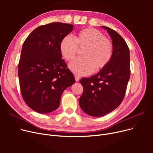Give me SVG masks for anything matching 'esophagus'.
<instances>
[{
  "label": "esophagus",
  "mask_w": 153,
  "mask_h": 153,
  "mask_svg": "<svg viewBox=\"0 0 153 153\" xmlns=\"http://www.w3.org/2000/svg\"><path fill=\"white\" fill-rule=\"evenodd\" d=\"M74 77H75V80L76 81H79V79H80V77L78 76H77V75H76L75 76H74Z\"/></svg>",
  "instance_id": "34e87169"
}]
</instances>
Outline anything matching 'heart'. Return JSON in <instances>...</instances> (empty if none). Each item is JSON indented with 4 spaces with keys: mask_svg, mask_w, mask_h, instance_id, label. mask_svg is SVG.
<instances>
[{
    "mask_svg": "<svg viewBox=\"0 0 153 153\" xmlns=\"http://www.w3.org/2000/svg\"><path fill=\"white\" fill-rule=\"evenodd\" d=\"M60 52L67 61L73 60L83 50L82 58L70 64L69 68L79 76L90 74L94 71L99 72L110 63L114 53V46L105 35L97 29L85 28L74 36L64 37L59 45Z\"/></svg>",
    "mask_w": 153,
    "mask_h": 153,
    "instance_id": "obj_1",
    "label": "heart"
}]
</instances>
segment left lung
I'll return each mask as SVG.
<instances>
[{
    "instance_id": "1",
    "label": "left lung",
    "mask_w": 153,
    "mask_h": 153,
    "mask_svg": "<svg viewBox=\"0 0 153 153\" xmlns=\"http://www.w3.org/2000/svg\"><path fill=\"white\" fill-rule=\"evenodd\" d=\"M112 39L114 53L108 65L97 74L82 78L83 93L79 105L85 114L99 117L116 109L125 95L130 77V50L117 31L102 26Z\"/></svg>"
}]
</instances>
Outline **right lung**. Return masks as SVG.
I'll return each instance as SVG.
<instances>
[{"mask_svg":"<svg viewBox=\"0 0 153 153\" xmlns=\"http://www.w3.org/2000/svg\"><path fill=\"white\" fill-rule=\"evenodd\" d=\"M73 27L60 22L39 26L23 44L18 68L20 91L27 105L38 113L57 109L64 91L75 83L59 49Z\"/></svg>","mask_w":153,"mask_h":153,"instance_id":"right-lung-1","label":"right lung"}]
</instances>
